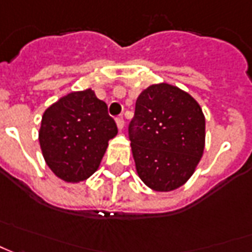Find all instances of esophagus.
<instances>
[{
	"mask_svg": "<svg viewBox=\"0 0 252 252\" xmlns=\"http://www.w3.org/2000/svg\"><path fill=\"white\" fill-rule=\"evenodd\" d=\"M116 125H118V129L123 130V127H125V119H123V116H118L116 118Z\"/></svg>",
	"mask_w": 252,
	"mask_h": 252,
	"instance_id": "34e87169",
	"label": "esophagus"
}]
</instances>
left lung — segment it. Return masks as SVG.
I'll return each instance as SVG.
<instances>
[{
  "mask_svg": "<svg viewBox=\"0 0 252 252\" xmlns=\"http://www.w3.org/2000/svg\"><path fill=\"white\" fill-rule=\"evenodd\" d=\"M131 153L140 179L155 191L183 186L205 146V116L186 91L159 83L141 91L129 125Z\"/></svg>",
  "mask_w": 252,
  "mask_h": 252,
  "instance_id": "obj_1",
  "label": "left lung"
}]
</instances>
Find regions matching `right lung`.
I'll return each instance as SVG.
<instances>
[{"label":"right lung","instance_id":"add662e5","mask_svg":"<svg viewBox=\"0 0 252 252\" xmlns=\"http://www.w3.org/2000/svg\"><path fill=\"white\" fill-rule=\"evenodd\" d=\"M116 134L106 104L87 89L73 91L45 109L38 141L55 176L79 183L98 169L108 141Z\"/></svg>","mask_w":252,"mask_h":252}]
</instances>
